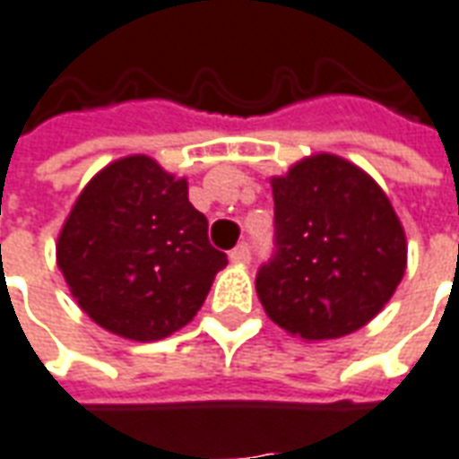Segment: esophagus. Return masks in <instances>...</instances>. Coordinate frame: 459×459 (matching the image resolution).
<instances>
[{"mask_svg": "<svg viewBox=\"0 0 459 459\" xmlns=\"http://www.w3.org/2000/svg\"><path fill=\"white\" fill-rule=\"evenodd\" d=\"M230 260L237 262V264H247L252 260V247H249V242H239L232 252H230Z\"/></svg>", "mask_w": 459, "mask_h": 459, "instance_id": "obj_1", "label": "esophagus"}]
</instances>
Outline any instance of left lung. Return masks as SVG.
<instances>
[{"instance_id":"left-lung-1","label":"left lung","mask_w":459,"mask_h":459,"mask_svg":"<svg viewBox=\"0 0 459 459\" xmlns=\"http://www.w3.org/2000/svg\"><path fill=\"white\" fill-rule=\"evenodd\" d=\"M274 252L257 272L267 317L302 340H334L368 325L407 264L403 224L387 195L334 154L272 179Z\"/></svg>"}]
</instances>
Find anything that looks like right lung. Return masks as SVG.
Returning a JSON list of instances; mask_svg holds the SVG:
<instances>
[{
  "mask_svg": "<svg viewBox=\"0 0 459 459\" xmlns=\"http://www.w3.org/2000/svg\"><path fill=\"white\" fill-rule=\"evenodd\" d=\"M56 264L100 327L152 342L197 315L227 255L210 245L187 179L134 154L82 189L56 242Z\"/></svg>",
  "mask_w": 459,
  "mask_h": 459,
  "instance_id": "1",
  "label": "right lung"
}]
</instances>
